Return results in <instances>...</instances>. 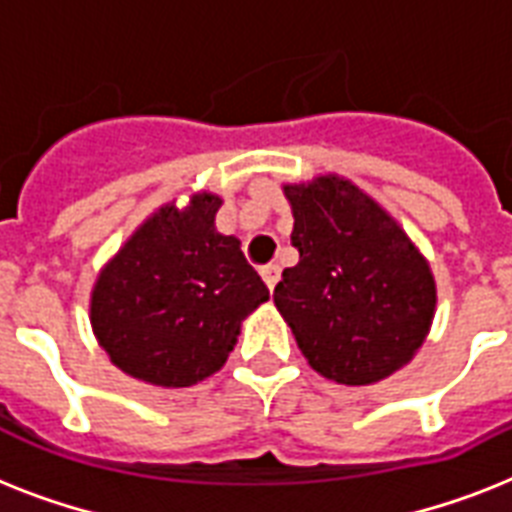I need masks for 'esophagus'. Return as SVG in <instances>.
<instances>
[{"mask_svg": "<svg viewBox=\"0 0 512 512\" xmlns=\"http://www.w3.org/2000/svg\"><path fill=\"white\" fill-rule=\"evenodd\" d=\"M260 273H263V281H265V284H268V289H271V292H273V287L279 284V276H281L279 265H276V263L265 265V268Z\"/></svg>", "mask_w": 512, "mask_h": 512, "instance_id": "34e87169", "label": "esophagus"}]
</instances>
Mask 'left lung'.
<instances>
[{
  "label": "left lung",
  "instance_id": "8db88e82",
  "mask_svg": "<svg viewBox=\"0 0 512 512\" xmlns=\"http://www.w3.org/2000/svg\"><path fill=\"white\" fill-rule=\"evenodd\" d=\"M300 263L273 303L308 364L342 385H372L420 350L436 313L428 260L385 209L345 177L284 185Z\"/></svg>",
  "mask_w": 512,
  "mask_h": 512
}]
</instances>
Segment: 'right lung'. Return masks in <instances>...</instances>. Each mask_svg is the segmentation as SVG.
Segmentation results:
<instances>
[{
  "mask_svg": "<svg viewBox=\"0 0 512 512\" xmlns=\"http://www.w3.org/2000/svg\"><path fill=\"white\" fill-rule=\"evenodd\" d=\"M223 199L164 204L124 241L92 287L90 321L111 364L135 380L188 388L225 364L241 321L268 300L236 236L215 228Z\"/></svg>",
  "mask_w": 512,
  "mask_h": 512,
  "instance_id": "obj_1",
  "label": "right lung"
}]
</instances>
